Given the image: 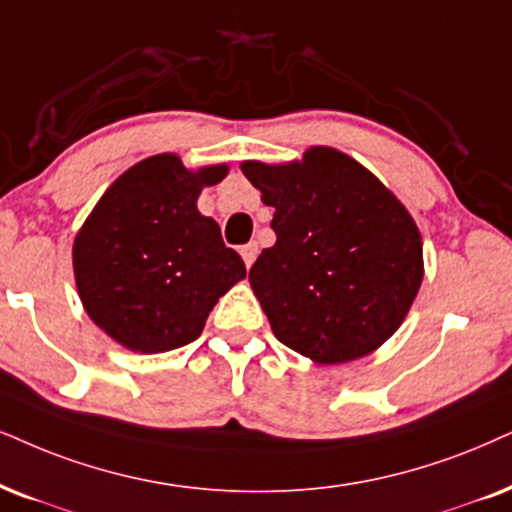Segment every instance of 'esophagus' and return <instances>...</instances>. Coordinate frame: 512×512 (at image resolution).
<instances>
[{
    "label": "esophagus",
    "instance_id": "1",
    "mask_svg": "<svg viewBox=\"0 0 512 512\" xmlns=\"http://www.w3.org/2000/svg\"><path fill=\"white\" fill-rule=\"evenodd\" d=\"M257 252H260V248H257V243H255V241H250V243H245V245H243V248H241V257H243L245 267H250V264L255 262Z\"/></svg>",
    "mask_w": 512,
    "mask_h": 512
}]
</instances>
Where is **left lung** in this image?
<instances>
[{"instance_id": "8db88e82", "label": "left lung", "mask_w": 512, "mask_h": 512, "mask_svg": "<svg viewBox=\"0 0 512 512\" xmlns=\"http://www.w3.org/2000/svg\"><path fill=\"white\" fill-rule=\"evenodd\" d=\"M241 170L274 208L276 243L248 278L276 338L319 364L383 345L423 281V243L404 205L335 148Z\"/></svg>"}]
</instances>
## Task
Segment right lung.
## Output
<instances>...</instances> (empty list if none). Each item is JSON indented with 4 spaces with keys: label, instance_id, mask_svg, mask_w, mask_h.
I'll return each instance as SVG.
<instances>
[{
    "label": "right lung",
    "instance_id": "1",
    "mask_svg": "<svg viewBox=\"0 0 512 512\" xmlns=\"http://www.w3.org/2000/svg\"><path fill=\"white\" fill-rule=\"evenodd\" d=\"M226 167L189 172L177 155H153L103 193L73 245L75 281L96 326L134 352L184 347L219 297L245 278L212 217L196 208Z\"/></svg>",
    "mask_w": 512,
    "mask_h": 512
}]
</instances>
